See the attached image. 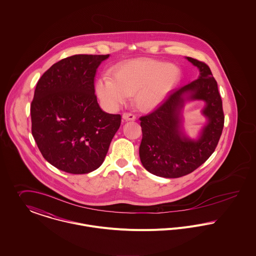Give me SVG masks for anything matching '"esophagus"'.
<instances>
[{
	"label": "esophagus",
	"instance_id": "1",
	"mask_svg": "<svg viewBox=\"0 0 256 256\" xmlns=\"http://www.w3.org/2000/svg\"><path fill=\"white\" fill-rule=\"evenodd\" d=\"M122 118L126 120H134L136 118V114L132 113H124L122 114Z\"/></svg>",
	"mask_w": 256,
	"mask_h": 256
}]
</instances>
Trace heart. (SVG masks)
<instances>
[{
  "mask_svg": "<svg viewBox=\"0 0 256 256\" xmlns=\"http://www.w3.org/2000/svg\"><path fill=\"white\" fill-rule=\"evenodd\" d=\"M180 78V70L166 62L140 58L118 66L114 78L102 76L96 92L102 103L110 109L124 104L136 93L138 105L144 110L159 106Z\"/></svg>",
  "mask_w": 256,
  "mask_h": 256,
  "instance_id": "b5f03b06",
  "label": "heart"
}]
</instances>
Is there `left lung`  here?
Instances as JSON below:
<instances>
[{
  "mask_svg": "<svg viewBox=\"0 0 256 256\" xmlns=\"http://www.w3.org/2000/svg\"><path fill=\"white\" fill-rule=\"evenodd\" d=\"M199 70V78L174 89L153 112L140 118L142 140L140 157L149 172L163 178H180L201 166L215 151L224 128V112L217 82L203 62L186 58ZM186 100H203L208 118L198 140L181 130L180 112Z\"/></svg>",
  "mask_w": 256,
  "mask_h": 256,
  "instance_id": "obj_1",
  "label": "left lung"
}]
</instances>
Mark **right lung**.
I'll return each mask as SVG.
<instances>
[{
  "mask_svg": "<svg viewBox=\"0 0 256 256\" xmlns=\"http://www.w3.org/2000/svg\"><path fill=\"white\" fill-rule=\"evenodd\" d=\"M109 55H74L47 70L30 106L31 132L43 157L57 169L87 174L98 169L120 126V114L104 112L94 78Z\"/></svg>",
  "mask_w": 256,
  "mask_h": 256,
  "instance_id": "right-lung-1",
  "label": "right lung"
}]
</instances>
